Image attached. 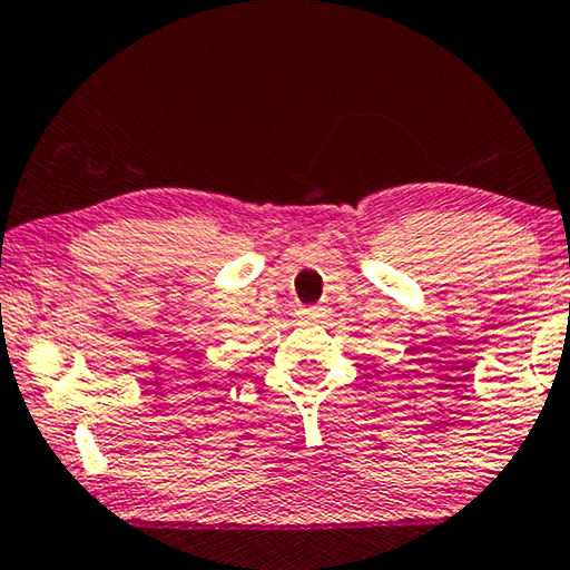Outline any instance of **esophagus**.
Masks as SVG:
<instances>
[{
    "mask_svg": "<svg viewBox=\"0 0 570 570\" xmlns=\"http://www.w3.org/2000/svg\"><path fill=\"white\" fill-rule=\"evenodd\" d=\"M299 317L304 325L320 323V317H323V307H304V309H299Z\"/></svg>",
    "mask_w": 570,
    "mask_h": 570,
    "instance_id": "obj_1",
    "label": "esophagus"
}]
</instances>
